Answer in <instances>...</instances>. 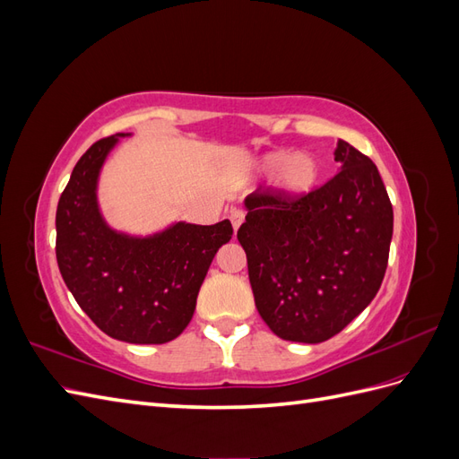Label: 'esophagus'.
I'll use <instances>...</instances> for the list:
<instances>
[{"label":"esophagus","mask_w":459,"mask_h":459,"mask_svg":"<svg viewBox=\"0 0 459 459\" xmlns=\"http://www.w3.org/2000/svg\"><path fill=\"white\" fill-rule=\"evenodd\" d=\"M230 220H231V226H233L235 233H238V230L241 228V224L245 221V212L239 211V208H233V211L230 212Z\"/></svg>","instance_id":"esophagus-1"}]
</instances>
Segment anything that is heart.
I'll return each mask as SVG.
<instances>
[{"label": "heart", "instance_id": "heart-1", "mask_svg": "<svg viewBox=\"0 0 459 459\" xmlns=\"http://www.w3.org/2000/svg\"><path fill=\"white\" fill-rule=\"evenodd\" d=\"M255 172L260 176H273V187L280 195L299 199L308 195L317 186L322 169L308 152L289 155L285 151H275L256 160Z\"/></svg>", "mask_w": 459, "mask_h": 459}]
</instances>
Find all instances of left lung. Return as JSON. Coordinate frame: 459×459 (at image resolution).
Here are the masks:
<instances>
[{"instance_id":"obj_1","label":"left lung","mask_w":459,"mask_h":459,"mask_svg":"<svg viewBox=\"0 0 459 459\" xmlns=\"http://www.w3.org/2000/svg\"><path fill=\"white\" fill-rule=\"evenodd\" d=\"M339 172L308 195L258 187L245 199V248L256 310L277 337L324 342L364 312L385 277L393 204L377 166L342 140Z\"/></svg>"}]
</instances>
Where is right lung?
<instances>
[{"label": "right lung", "mask_w": 459, "mask_h": 459, "mask_svg": "<svg viewBox=\"0 0 459 459\" xmlns=\"http://www.w3.org/2000/svg\"><path fill=\"white\" fill-rule=\"evenodd\" d=\"M117 134L93 143L76 162L55 216L57 264L80 308L108 337L132 344L176 339L195 312L199 289L233 228L174 221L157 233L130 235L107 224L97 184Z\"/></svg>", "instance_id": "right-lung-1"}]
</instances>
